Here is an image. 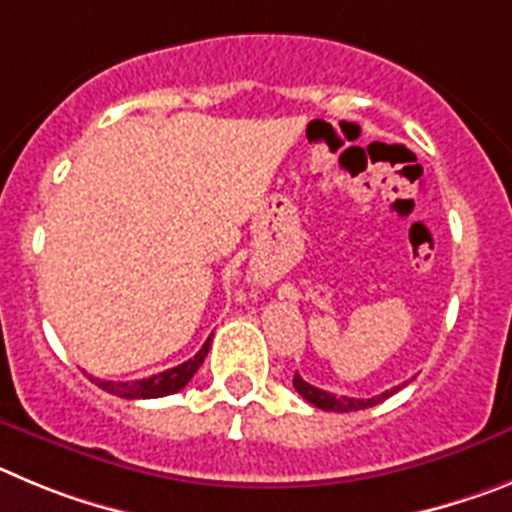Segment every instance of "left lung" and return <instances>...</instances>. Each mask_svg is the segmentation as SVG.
<instances>
[{
    "label": "left lung",
    "mask_w": 512,
    "mask_h": 512,
    "mask_svg": "<svg viewBox=\"0 0 512 512\" xmlns=\"http://www.w3.org/2000/svg\"><path fill=\"white\" fill-rule=\"evenodd\" d=\"M293 388L298 390V395H301V398H306L308 403L316 405V408H321V411L349 413V411H362V408H372V405L382 403L385 398H390L393 393H398L403 385L385 390V393H380V395H372V398H349V395H334V393H326V390H321V388H313L311 382H306L296 372V377H293Z\"/></svg>",
    "instance_id": "8db88e82"
}]
</instances>
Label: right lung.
<instances>
[{"mask_svg":"<svg viewBox=\"0 0 512 512\" xmlns=\"http://www.w3.org/2000/svg\"><path fill=\"white\" fill-rule=\"evenodd\" d=\"M211 349V336L204 342V347L199 352L193 354L191 359H186L183 365L170 367V370L158 372L153 377H142V380H132V382H112V380H99V377H91V380L99 385L101 390H107V393L119 395V398H163V395H173L178 390H183L188 385L196 370L204 365L206 354Z\"/></svg>","mask_w":512,"mask_h":512,"instance_id":"add662e5","label":"right lung"}]
</instances>
